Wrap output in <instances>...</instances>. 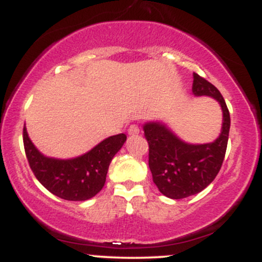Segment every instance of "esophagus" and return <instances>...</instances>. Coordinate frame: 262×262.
I'll return each instance as SVG.
<instances>
[{
  "label": "esophagus",
  "mask_w": 262,
  "mask_h": 262,
  "mask_svg": "<svg viewBox=\"0 0 262 262\" xmlns=\"http://www.w3.org/2000/svg\"><path fill=\"white\" fill-rule=\"evenodd\" d=\"M139 132H140L139 127H138V125H135V124L130 125V127H129V129H128V134L129 135H137V134H139Z\"/></svg>",
  "instance_id": "esophagus-1"
}]
</instances>
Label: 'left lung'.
Wrapping results in <instances>:
<instances>
[{
	"label": "left lung",
	"mask_w": 262,
	"mask_h": 262,
	"mask_svg": "<svg viewBox=\"0 0 262 262\" xmlns=\"http://www.w3.org/2000/svg\"><path fill=\"white\" fill-rule=\"evenodd\" d=\"M192 93L196 97L213 98L222 108V129L214 141L187 143L162 121H149L143 125L149 143V167L152 180L159 191L172 200L193 196L215 179L223 164L229 137V111L217 87L193 73Z\"/></svg>",
	"instance_id": "obj_1"
}]
</instances>
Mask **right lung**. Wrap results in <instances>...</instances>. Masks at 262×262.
I'll return each mask as SVG.
<instances>
[{
    "instance_id": "obj_1",
    "label": "right lung",
    "mask_w": 262,
    "mask_h": 262,
    "mask_svg": "<svg viewBox=\"0 0 262 262\" xmlns=\"http://www.w3.org/2000/svg\"><path fill=\"white\" fill-rule=\"evenodd\" d=\"M125 140V134L112 135L76 158H49L33 144L26 124L23 128L26 155L33 173L48 191L66 201H87L103 188L111 161Z\"/></svg>"
}]
</instances>
